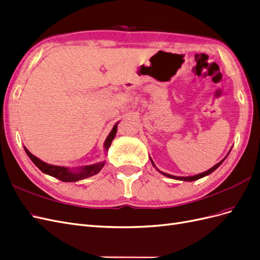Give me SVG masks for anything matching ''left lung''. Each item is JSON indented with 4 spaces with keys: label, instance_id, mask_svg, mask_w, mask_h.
I'll use <instances>...</instances> for the list:
<instances>
[{
    "label": "left lung",
    "instance_id": "8db88e82",
    "mask_svg": "<svg viewBox=\"0 0 260 260\" xmlns=\"http://www.w3.org/2000/svg\"><path fill=\"white\" fill-rule=\"evenodd\" d=\"M231 151V149H230ZM228 155H229V153H228ZM226 155V156H228ZM226 156L224 157V158L221 160V161H219L218 164H216L214 167H211L210 169H208L207 171H205V172H202V174H199V175H195V176H190V177H177V176H172V175H169V174H166V172H162V171H160L158 168H157L156 166H155V164H154V161L152 160V158L151 157H149V159H151V161H152V165L154 166V168H156V170L157 171H159L161 175H164V176H166V177H168V178H171V179H176V180H181V181H195V180H199V179H201V178H203V177H206V176H208V175H210L211 172H214L220 165H221L223 161H224V159L226 158Z\"/></svg>",
    "mask_w": 260,
    "mask_h": 260
}]
</instances>
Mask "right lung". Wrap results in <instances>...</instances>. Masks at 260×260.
<instances>
[{"instance_id":"obj_1","label":"right lung","mask_w":260,"mask_h":260,"mask_svg":"<svg viewBox=\"0 0 260 260\" xmlns=\"http://www.w3.org/2000/svg\"><path fill=\"white\" fill-rule=\"evenodd\" d=\"M119 123V121L116 122L115 125L113 127L112 131L109 132L108 137L106 138L105 142H104V149L105 152L108 151V148L111 147V144L113 142V140L116 137L117 133V125ZM27 155L29 156V158L32 160V162L36 165V166L40 169L44 174L49 175L51 177L56 178L62 182H76V181L83 180L85 178H89L92 176H95L96 174L101 171V169L104 167L105 160L104 161H100L93 165H88V166H81V167H76V168H69V167H64V166H55V165H50L48 162H45L41 160L40 158H38L35 155L31 154L26 146H23Z\"/></svg>"}]
</instances>
